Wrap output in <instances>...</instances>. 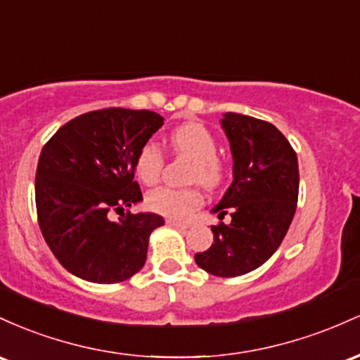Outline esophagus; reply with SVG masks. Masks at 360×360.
<instances>
[{"label":"esophagus","instance_id":"1","mask_svg":"<svg viewBox=\"0 0 360 360\" xmlns=\"http://www.w3.org/2000/svg\"><path fill=\"white\" fill-rule=\"evenodd\" d=\"M167 224L173 226V228H179V229H188V228H191V226H188L187 223H179V221H175V219H167Z\"/></svg>","mask_w":360,"mask_h":360}]
</instances>
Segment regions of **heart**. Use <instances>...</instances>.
<instances>
[{"mask_svg":"<svg viewBox=\"0 0 360 360\" xmlns=\"http://www.w3.org/2000/svg\"><path fill=\"white\" fill-rule=\"evenodd\" d=\"M169 148L176 158L191 161L187 180L205 188H217L224 184L228 168L217 155V139L204 124L187 122L169 132ZM165 168V155L155 141H148L134 158V173L144 185L158 184ZM149 211L175 219H187L204 202L199 187H160L146 195Z\"/></svg>","mask_w":360,"mask_h":360,"instance_id":"b5f03b06","label":"heart"}]
</instances>
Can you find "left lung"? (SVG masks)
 <instances>
[{
  "label": "left lung",
  "mask_w": 360,
  "mask_h": 360,
  "mask_svg": "<svg viewBox=\"0 0 360 360\" xmlns=\"http://www.w3.org/2000/svg\"><path fill=\"white\" fill-rule=\"evenodd\" d=\"M231 143L234 180L214 207L231 223L212 226L214 243L195 262L217 277L252 272L274 255L288 233L297 205V156L276 126L228 112L221 120Z\"/></svg>",
  "instance_id": "1"
}]
</instances>
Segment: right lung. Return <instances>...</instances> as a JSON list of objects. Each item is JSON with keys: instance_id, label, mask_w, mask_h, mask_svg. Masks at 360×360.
<instances>
[{"instance_id": "right-lung-1", "label": "right lung", "mask_w": 360, "mask_h": 360, "mask_svg": "<svg viewBox=\"0 0 360 360\" xmlns=\"http://www.w3.org/2000/svg\"><path fill=\"white\" fill-rule=\"evenodd\" d=\"M163 126L151 110L102 108L64 124L44 144L35 205L44 240L64 269L96 284L127 281L143 269L158 214H120L143 200L136 153Z\"/></svg>"}]
</instances>
